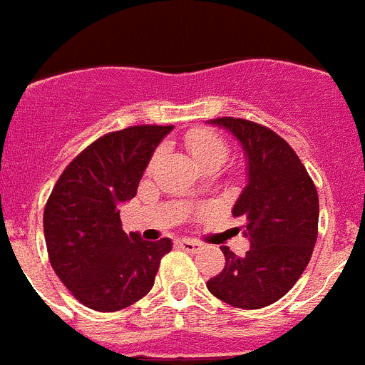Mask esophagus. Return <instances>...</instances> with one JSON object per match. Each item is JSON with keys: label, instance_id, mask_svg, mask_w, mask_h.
Returning <instances> with one entry per match:
<instances>
[{"label": "esophagus", "instance_id": "34e87169", "mask_svg": "<svg viewBox=\"0 0 365 365\" xmlns=\"http://www.w3.org/2000/svg\"><path fill=\"white\" fill-rule=\"evenodd\" d=\"M177 246H179L180 250H185V252L193 253L200 248V242H197V240H192V239H180L179 242H177Z\"/></svg>", "mask_w": 365, "mask_h": 365}]
</instances>
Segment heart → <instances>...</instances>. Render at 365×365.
Listing matches in <instances>:
<instances>
[{
    "label": "heart",
    "instance_id": "b5f03b06",
    "mask_svg": "<svg viewBox=\"0 0 365 365\" xmlns=\"http://www.w3.org/2000/svg\"><path fill=\"white\" fill-rule=\"evenodd\" d=\"M185 145L200 168L219 170L230 155L228 141L219 132L212 128H193L185 135ZM165 150L157 148L150 159V170L155 168Z\"/></svg>",
    "mask_w": 365,
    "mask_h": 365
}]
</instances>
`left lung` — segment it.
Returning <instances> with one entry per match:
<instances>
[{
    "mask_svg": "<svg viewBox=\"0 0 365 365\" xmlns=\"http://www.w3.org/2000/svg\"><path fill=\"white\" fill-rule=\"evenodd\" d=\"M230 130L248 160V185L232 213L246 220L252 248L222 246L224 269L206 282L230 306L259 309L282 299L312 259L319 233V193L295 150L273 130L237 117L212 119Z\"/></svg>",
    "mask_w": 365,
    "mask_h": 365,
    "instance_id": "left-lung-1",
    "label": "left lung"
}]
</instances>
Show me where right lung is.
I'll list each match as a JSON object with an SVG mask.
<instances>
[{"mask_svg":"<svg viewBox=\"0 0 365 365\" xmlns=\"http://www.w3.org/2000/svg\"><path fill=\"white\" fill-rule=\"evenodd\" d=\"M173 126L139 125L86 146L58 179L43 213L56 275L81 304L119 312L152 289L172 240L123 232L119 205L133 199L157 145Z\"/></svg>","mask_w":365,"mask_h":365,"instance_id":"right-lung-1","label":"right lung"}]
</instances>
